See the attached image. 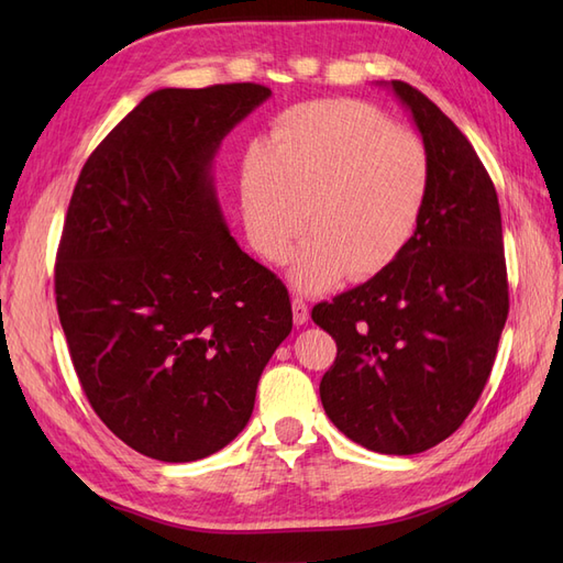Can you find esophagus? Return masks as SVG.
Here are the masks:
<instances>
[{"label":"esophagus","instance_id":"esophagus-1","mask_svg":"<svg viewBox=\"0 0 563 563\" xmlns=\"http://www.w3.org/2000/svg\"><path fill=\"white\" fill-rule=\"evenodd\" d=\"M291 308H294V321H296V327H302L305 321H308V317H310V310H308V302H305L302 298H294V302H291Z\"/></svg>","mask_w":563,"mask_h":563}]
</instances>
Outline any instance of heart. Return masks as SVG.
Masks as SVG:
<instances>
[{
	"label": "heart",
	"mask_w": 563,
	"mask_h": 563,
	"mask_svg": "<svg viewBox=\"0 0 563 563\" xmlns=\"http://www.w3.org/2000/svg\"><path fill=\"white\" fill-rule=\"evenodd\" d=\"M428 145L352 98L288 108L272 147L255 150L242 174L249 240L265 261L286 263L305 225L291 282L312 294L345 275L371 279L413 244L432 195Z\"/></svg>",
	"instance_id": "b5f03b06"
}]
</instances>
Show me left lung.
I'll list each match as a JSON object with an SVG mask.
<instances>
[{
    "label": "left lung",
    "instance_id": "left-lung-1",
    "mask_svg": "<svg viewBox=\"0 0 563 563\" xmlns=\"http://www.w3.org/2000/svg\"><path fill=\"white\" fill-rule=\"evenodd\" d=\"M385 87L411 112L434 180L401 258L366 284L319 302L314 323L338 356L319 397L354 444L422 453L470 416L496 362L509 298L496 187L451 119L406 81Z\"/></svg>",
    "mask_w": 563,
    "mask_h": 563
}]
</instances>
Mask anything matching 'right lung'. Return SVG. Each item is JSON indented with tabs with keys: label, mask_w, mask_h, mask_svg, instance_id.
Masks as SVG:
<instances>
[{
	"label": "right lung",
	"mask_w": 563,
	"mask_h": 563,
	"mask_svg": "<svg viewBox=\"0 0 563 563\" xmlns=\"http://www.w3.org/2000/svg\"><path fill=\"white\" fill-rule=\"evenodd\" d=\"M272 96L261 84L159 89L84 164L56 258L79 383L126 446L192 463L240 434L291 333L286 286L240 249L213 159Z\"/></svg>",
	"instance_id": "1"
}]
</instances>
